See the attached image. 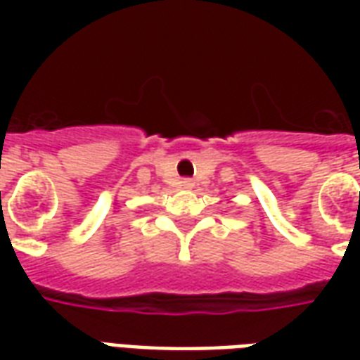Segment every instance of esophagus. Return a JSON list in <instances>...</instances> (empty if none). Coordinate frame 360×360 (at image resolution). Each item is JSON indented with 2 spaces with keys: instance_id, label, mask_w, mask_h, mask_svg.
<instances>
[{
  "instance_id": "obj_1",
  "label": "esophagus",
  "mask_w": 360,
  "mask_h": 360,
  "mask_svg": "<svg viewBox=\"0 0 360 360\" xmlns=\"http://www.w3.org/2000/svg\"><path fill=\"white\" fill-rule=\"evenodd\" d=\"M181 187H183V188H193V187H195V183H193V179H183V181H181Z\"/></svg>"
}]
</instances>
